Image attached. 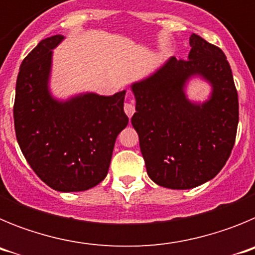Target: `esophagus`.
I'll use <instances>...</instances> for the list:
<instances>
[{
  "label": "esophagus",
  "instance_id": "34e87169",
  "mask_svg": "<svg viewBox=\"0 0 255 255\" xmlns=\"http://www.w3.org/2000/svg\"><path fill=\"white\" fill-rule=\"evenodd\" d=\"M124 110H125V114L129 117H131L135 112V106L132 102H126L124 106Z\"/></svg>",
  "mask_w": 255,
  "mask_h": 255
}]
</instances>
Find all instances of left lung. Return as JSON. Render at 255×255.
Listing matches in <instances>:
<instances>
[{
  "label": "left lung",
  "instance_id": "left-lung-1",
  "mask_svg": "<svg viewBox=\"0 0 255 255\" xmlns=\"http://www.w3.org/2000/svg\"><path fill=\"white\" fill-rule=\"evenodd\" d=\"M189 43L188 60L170 57L130 85L136 102L131 124L148 176L176 190L197 188L222 170L239 123L238 92L225 53L194 33ZM194 77L211 87L203 103L187 97L186 88Z\"/></svg>",
  "mask_w": 255,
  "mask_h": 255
}]
</instances>
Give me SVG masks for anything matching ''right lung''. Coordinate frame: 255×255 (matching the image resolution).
I'll use <instances>...</instances> for the list:
<instances>
[{"mask_svg":"<svg viewBox=\"0 0 255 255\" xmlns=\"http://www.w3.org/2000/svg\"><path fill=\"white\" fill-rule=\"evenodd\" d=\"M40 40L20 65L13 123L22 154L40 180L57 191H84L107 176L117 135L129 119L126 91L85 92L66 100L49 88L53 49L64 40Z\"/></svg>","mask_w":255,"mask_h":255,"instance_id":"1","label":"right lung"}]
</instances>
